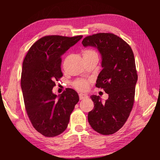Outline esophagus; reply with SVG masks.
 Here are the masks:
<instances>
[{"label":"esophagus","mask_w":160,"mask_h":160,"mask_svg":"<svg viewBox=\"0 0 160 160\" xmlns=\"http://www.w3.org/2000/svg\"><path fill=\"white\" fill-rule=\"evenodd\" d=\"M79 96L80 100L83 99H85V98H87V97H88V95H87L86 94H84V93H79Z\"/></svg>","instance_id":"obj_1"}]
</instances>
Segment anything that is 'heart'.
<instances>
[{"label":"heart","instance_id":"obj_1","mask_svg":"<svg viewBox=\"0 0 160 160\" xmlns=\"http://www.w3.org/2000/svg\"><path fill=\"white\" fill-rule=\"evenodd\" d=\"M83 57H88V56H98L97 52L92 49H86L83 51ZM74 86L76 89L80 91H84L88 88L89 83L88 81L85 79H79L74 83Z\"/></svg>","mask_w":160,"mask_h":160}]
</instances>
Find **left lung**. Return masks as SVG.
I'll list each match as a JSON object with an SVG mask.
<instances>
[{"label":"left lung","mask_w":160,"mask_h":160,"mask_svg":"<svg viewBox=\"0 0 160 160\" xmlns=\"http://www.w3.org/2000/svg\"><path fill=\"white\" fill-rule=\"evenodd\" d=\"M82 44L99 51L103 69L95 86L109 95L105 103L99 96H91L94 108L88 113V122L97 132L113 134L126 122L134 103L138 74L133 51L122 38L112 33L88 36Z\"/></svg>","instance_id":"8db88e82"}]
</instances>
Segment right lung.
I'll list each match as a JSON object with an SVG mask.
<instances>
[{
	"mask_svg": "<svg viewBox=\"0 0 160 160\" xmlns=\"http://www.w3.org/2000/svg\"><path fill=\"white\" fill-rule=\"evenodd\" d=\"M82 37H43L31 46L23 61L21 88L25 109L34 128L45 137L64 132L79 102L74 89H67L58 96L52 90L62 77L61 55Z\"/></svg>",
	"mask_w": 160,
	"mask_h": 160,
	"instance_id": "right-lung-1",
	"label": "right lung"
}]
</instances>
